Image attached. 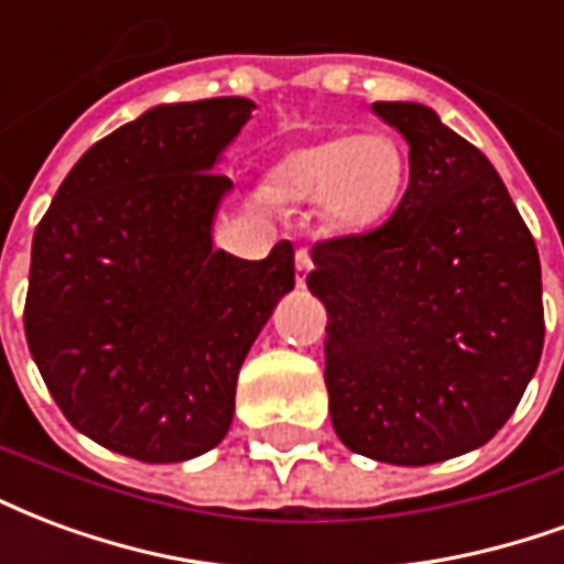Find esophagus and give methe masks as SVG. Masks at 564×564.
I'll use <instances>...</instances> for the list:
<instances>
[{
  "instance_id": "1",
  "label": "esophagus",
  "mask_w": 564,
  "mask_h": 564,
  "mask_svg": "<svg viewBox=\"0 0 564 564\" xmlns=\"http://www.w3.org/2000/svg\"><path fill=\"white\" fill-rule=\"evenodd\" d=\"M311 269H314V260H311V253L302 248L299 253H295V283H299V286H304V283H307V274H311Z\"/></svg>"
}]
</instances>
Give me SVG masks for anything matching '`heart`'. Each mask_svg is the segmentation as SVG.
Wrapping results in <instances>:
<instances>
[{"mask_svg":"<svg viewBox=\"0 0 564 564\" xmlns=\"http://www.w3.org/2000/svg\"><path fill=\"white\" fill-rule=\"evenodd\" d=\"M403 178V149L386 133H361L290 154L271 178V194L283 203L325 206L344 227H365L398 203Z\"/></svg>","mask_w":564,"mask_h":564,"instance_id":"obj_1","label":"heart"}]
</instances>
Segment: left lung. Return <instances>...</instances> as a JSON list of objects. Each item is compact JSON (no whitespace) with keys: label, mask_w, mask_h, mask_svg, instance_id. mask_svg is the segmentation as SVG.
<instances>
[{"label":"left lung","mask_w":564,"mask_h":564,"mask_svg":"<svg viewBox=\"0 0 564 564\" xmlns=\"http://www.w3.org/2000/svg\"><path fill=\"white\" fill-rule=\"evenodd\" d=\"M410 143V185L382 227L319 241L325 388L349 452L427 466L490 442L544 346L541 262L502 178L440 116L373 104Z\"/></svg>","instance_id":"obj_1"}]
</instances>
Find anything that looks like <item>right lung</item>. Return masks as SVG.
<instances>
[{"label": "right lung", "instance_id": "add662e5", "mask_svg": "<svg viewBox=\"0 0 564 564\" xmlns=\"http://www.w3.org/2000/svg\"><path fill=\"white\" fill-rule=\"evenodd\" d=\"M257 104H161L91 145L32 239L23 325L62 415L143 463L212 452L232 424L236 379L295 250L265 260L212 245L227 176L215 173Z\"/></svg>", "mask_w": 564, "mask_h": 564}]
</instances>
